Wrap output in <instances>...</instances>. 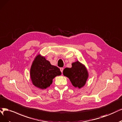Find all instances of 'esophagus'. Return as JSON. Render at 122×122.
Returning <instances> with one entry per match:
<instances>
[{"label":"esophagus","instance_id":"obj_1","mask_svg":"<svg viewBox=\"0 0 122 122\" xmlns=\"http://www.w3.org/2000/svg\"><path fill=\"white\" fill-rule=\"evenodd\" d=\"M60 71H61V72H62L63 71L64 68H62V67H61V68H60Z\"/></svg>","mask_w":122,"mask_h":122}]
</instances>
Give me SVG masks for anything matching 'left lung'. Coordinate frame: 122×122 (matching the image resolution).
<instances>
[{
    "mask_svg": "<svg viewBox=\"0 0 122 122\" xmlns=\"http://www.w3.org/2000/svg\"><path fill=\"white\" fill-rule=\"evenodd\" d=\"M63 73L69 79L75 87L79 88L84 86L88 77L86 67L78 61L72 63L71 68H65Z\"/></svg>",
    "mask_w": 122,
    "mask_h": 122,
    "instance_id": "obj_1",
    "label": "left lung"
}]
</instances>
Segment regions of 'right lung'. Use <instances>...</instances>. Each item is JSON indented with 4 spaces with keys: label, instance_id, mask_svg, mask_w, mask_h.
Masks as SVG:
<instances>
[{
    "label": "right lung",
    "instance_id": "obj_1",
    "mask_svg": "<svg viewBox=\"0 0 122 122\" xmlns=\"http://www.w3.org/2000/svg\"><path fill=\"white\" fill-rule=\"evenodd\" d=\"M61 74L60 69L52 65L45 57L39 54L35 58L30 69V76L33 85L44 89L50 86L53 79Z\"/></svg>",
    "mask_w": 122,
    "mask_h": 122
}]
</instances>
